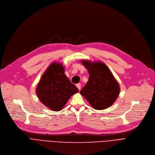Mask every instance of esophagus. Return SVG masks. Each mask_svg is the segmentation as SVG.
<instances>
[{
	"mask_svg": "<svg viewBox=\"0 0 155 155\" xmlns=\"http://www.w3.org/2000/svg\"><path fill=\"white\" fill-rule=\"evenodd\" d=\"M76 86H77V87L78 88V89H79V90H80V89H81V84H80V83L77 84H76Z\"/></svg>",
	"mask_w": 155,
	"mask_h": 155,
	"instance_id": "obj_1",
	"label": "esophagus"
}]
</instances>
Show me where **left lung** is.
<instances>
[{
  "label": "left lung",
  "mask_w": 155,
  "mask_h": 155,
  "mask_svg": "<svg viewBox=\"0 0 155 155\" xmlns=\"http://www.w3.org/2000/svg\"><path fill=\"white\" fill-rule=\"evenodd\" d=\"M89 72V80L80 93L93 108L105 109L115 101L120 92L119 84L107 66L103 62L83 60Z\"/></svg>",
  "instance_id": "1"
}]
</instances>
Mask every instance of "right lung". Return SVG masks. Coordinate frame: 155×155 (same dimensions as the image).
<instances>
[{
	"instance_id": "add662e5",
	"label": "right lung",
	"mask_w": 155,
	"mask_h": 155,
	"mask_svg": "<svg viewBox=\"0 0 155 155\" xmlns=\"http://www.w3.org/2000/svg\"><path fill=\"white\" fill-rule=\"evenodd\" d=\"M79 92L64 74L62 64L53 62L43 73L36 87V93L47 107L60 111L72 95Z\"/></svg>"
}]
</instances>
